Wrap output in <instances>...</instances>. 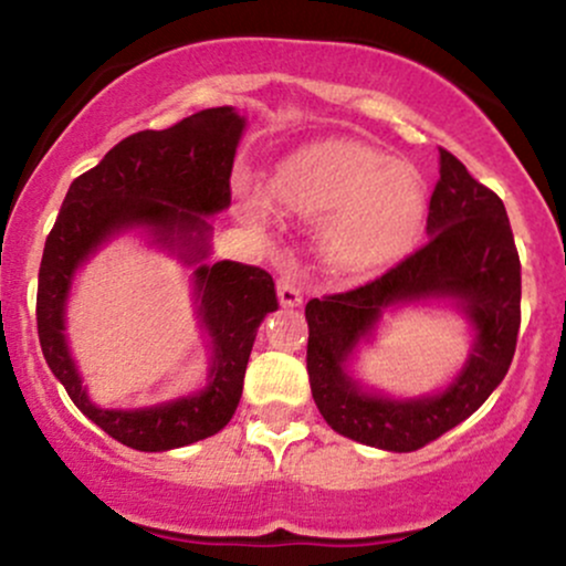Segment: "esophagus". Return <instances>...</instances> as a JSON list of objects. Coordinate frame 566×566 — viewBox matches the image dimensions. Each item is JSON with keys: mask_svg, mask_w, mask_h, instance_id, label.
I'll return each instance as SVG.
<instances>
[{"mask_svg": "<svg viewBox=\"0 0 566 566\" xmlns=\"http://www.w3.org/2000/svg\"><path fill=\"white\" fill-rule=\"evenodd\" d=\"M276 295H279V303H282L284 308H292V305H301L303 303V292H301V287H297L295 282H292L290 276H279Z\"/></svg>", "mask_w": 566, "mask_h": 566, "instance_id": "1", "label": "esophagus"}]
</instances>
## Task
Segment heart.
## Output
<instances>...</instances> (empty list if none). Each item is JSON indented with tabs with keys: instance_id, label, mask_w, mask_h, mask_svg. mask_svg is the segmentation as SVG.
<instances>
[{
	"instance_id": "b5f03b06",
	"label": "heart",
	"mask_w": 566,
	"mask_h": 566,
	"mask_svg": "<svg viewBox=\"0 0 566 566\" xmlns=\"http://www.w3.org/2000/svg\"><path fill=\"white\" fill-rule=\"evenodd\" d=\"M271 199L303 218H319L324 258L343 274H373L415 244L426 218V188L418 170L382 157L359 140H319L297 148L276 167ZM244 218L263 226L269 193L242 186Z\"/></svg>"
}]
</instances>
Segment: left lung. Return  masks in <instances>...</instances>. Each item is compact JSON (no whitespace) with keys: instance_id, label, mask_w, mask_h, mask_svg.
I'll return each mask as SVG.
<instances>
[{"instance_id":"8db88e82","label":"left lung","mask_w":566,"mask_h":566,"mask_svg":"<svg viewBox=\"0 0 566 566\" xmlns=\"http://www.w3.org/2000/svg\"><path fill=\"white\" fill-rule=\"evenodd\" d=\"M428 242L386 274L305 303L311 394L333 431L388 452H415L476 412L509 373L522 324V263L503 201L458 157L439 148V180L428 201ZM450 296L467 311L478 343L441 395L386 400L365 395L342 365L381 311Z\"/></svg>"}]
</instances>
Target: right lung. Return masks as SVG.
Returning a JSON list of instances; mask_svg holds the SVG:
<instances>
[{"label":"right lung","instance_id":"1","mask_svg":"<svg viewBox=\"0 0 566 566\" xmlns=\"http://www.w3.org/2000/svg\"><path fill=\"white\" fill-rule=\"evenodd\" d=\"M244 119L231 106L205 108L167 129L119 140L101 165L74 180L44 242L36 290L42 354L76 407L108 437L140 452H165L212 437L237 412L244 369L263 316L279 308L269 271L233 261L201 263L210 252V220L231 205V167ZM146 224L178 245L195 272L202 323L213 337L205 392L146 410H101L86 399L70 359L62 314L73 271L108 235Z\"/></svg>","mask_w":566,"mask_h":566}]
</instances>
